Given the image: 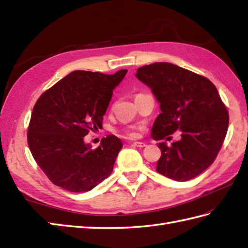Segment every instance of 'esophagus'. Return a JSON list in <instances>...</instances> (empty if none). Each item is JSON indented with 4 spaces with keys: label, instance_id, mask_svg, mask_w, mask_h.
<instances>
[{
    "label": "esophagus",
    "instance_id": "esophagus-1",
    "mask_svg": "<svg viewBox=\"0 0 248 248\" xmlns=\"http://www.w3.org/2000/svg\"><path fill=\"white\" fill-rule=\"evenodd\" d=\"M133 145L136 146V147H139V148H143V147H146V144L143 143V141H134Z\"/></svg>",
    "mask_w": 248,
    "mask_h": 248
}]
</instances>
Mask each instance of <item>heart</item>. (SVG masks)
I'll use <instances>...</instances> for the list:
<instances>
[{
	"label": "heart",
	"instance_id": "b5f03b06",
	"mask_svg": "<svg viewBox=\"0 0 248 248\" xmlns=\"http://www.w3.org/2000/svg\"><path fill=\"white\" fill-rule=\"evenodd\" d=\"M127 133L130 134L131 136H135L136 135V132H134V131H127Z\"/></svg>",
	"mask_w": 248,
	"mask_h": 248
}]
</instances>
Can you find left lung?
<instances>
[{
	"instance_id": "left-lung-1",
	"label": "left lung",
	"mask_w": 248,
	"mask_h": 248,
	"mask_svg": "<svg viewBox=\"0 0 248 248\" xmlns=\"http://www.w3.org/2000/svg\"><path fill=\"white\" fill-rule=\"evenodd\" d=\"M135 76L160 103L152 139L163 140L177 130L181 133L171 147L157 144L162 155L156 171L176 181L199 176L214 162L228 130V110L217 87L207 78L170 62L143 66Z\"/></svg>"
}]
</instances>
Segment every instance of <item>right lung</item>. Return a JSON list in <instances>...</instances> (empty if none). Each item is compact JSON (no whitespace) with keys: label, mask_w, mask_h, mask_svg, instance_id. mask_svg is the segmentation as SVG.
<instances>
[{"label":"right lung","mask_w":248,"mask_h":248,"mask_svg":"<svg viewBox=\"0 0 248 248\" xmlns=\"http://www.w3.org/2000/svg\"><path fill=\"white\" fill-rule=\"evenodd\" d=\"M127 72L72 71L37 100L28 131L29 147L55 186L75 193L87 192L113 171L123 148L121 140L108 135L93 149L84 138L102 127L113 91Z\"/></svg>","instance_id":"add662e5"}]
</instances>
